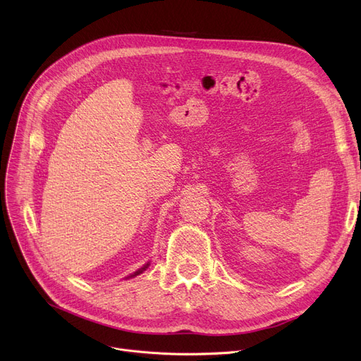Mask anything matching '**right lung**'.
<instances>
[{
  "label": "right lung",
  "instance_id": "obj_1",
  "mask_svg": "<svg viewBox=\"0 0 361 361\" xmlns=\"http://www.w3.org/2000/svg\"><path fill=\"white\" fill-rule=\"evenodd\" d=\"M147 267H149V263H147V264H145V267H143L142 269H139V271H136V272L133 274V275H130V278H131V276H136V275H139V274H142V272H143V271H145Z\"/></svg>",
  "mask_w": 361,
  "mask_h": 361
}]
</instances>
